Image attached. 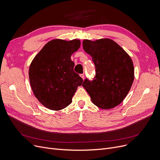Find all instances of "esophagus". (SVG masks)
<instances>
[{
	"instance_id": "esophagus-1",
	"label": "esophagus",
	"mask_w": 160,
	"mask_h": 160,
	"mask_svg": "<svg viewBox=\"0 0 160 160\" xmlns=\"http://www.w3.org/2000/svg\"><path fill=\"white\" fill-rule=\"evenodd\" d=\"M80 77L83 80L84 79V74H80Z\"/></svg>"
}]
</instances>
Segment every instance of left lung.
Listing matches in <instances>:
<instances>
[{"instance_id": "obj_1", "label": "left lung", "mask_w": 160, "mask_h": 160, "mask_svg": "<svg viewBox=\"0 0 160 160\" xmlns=\"http://www.w3.org/2000/svg\"><path fill=\"white\" fill-rule=\"evenodd\" d=\"M83 48L95 65L93 80L86 78L82 83L92 102L104 110L118 106L128 95L133 82L131 58L110 39H84Z\"/></svg>"}]
</instances>
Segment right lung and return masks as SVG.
Returning a JSON list of instances; mask_svg holds the SVG:
<instances>
[{"label": "right lung", "instance_id": "right-lung-1", "mask_svg": "<svg viewBox=\"0 0 160 160\" xmlns=\"http://www.w3.org/2000/svg\"><path fill=\"white\" fill-rule=\"evenodd\" d=\"M80 47V41L54 39L43 47L32 60L29 79L39 101L52 110L69 106L83 80L74 71L71 56Z\"/></svg>", "mask_w": 160, "mask_h": 160}]
</instances>
